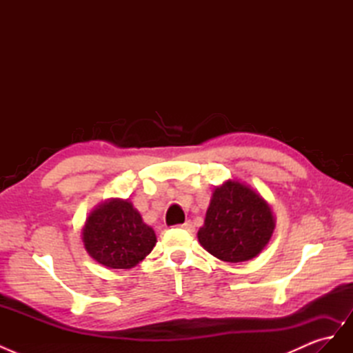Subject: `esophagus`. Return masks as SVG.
Returning <instances> with one entry per match:
<instances>
[{"instance_id":"esophagus-1","label":"esophagus","mask_w":353,"mask_h":353,"mask_svg":"<svg viewBox=\"0 0 353 353\" xmlns=\"http://www.w3.org/2000/svg\"><path fill=\"white\" fill-rule=\"evenodd\" d=\"M179 228H184V230H187V231H193L194 230V227H193V222H191V221H185L184 223H179V225H178Z\"/></svg>"}]
</instances>
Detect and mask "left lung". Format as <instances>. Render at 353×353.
Instances as JSON below:
<instances>
[{
    "mask_svg": "<svg viewBox=\"0 0 353 353\" xmlns=\"http://www.w3.org/2000/svg\"><path fill=\"white\" fill-rule=\"evenodd\" d=\"M274 227L268 203L239 181H227L213 191L205 225L197 237L215 258L237 263L259 254L268 244Z\"/></svg>",
    "mask_w": 353,
    "mask_h": 353,
    "instance_id": "1",
    "label": "left lung"
}]
</instances>
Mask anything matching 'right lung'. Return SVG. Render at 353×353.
<instances>
[{"instance_id": "1", "label": "right lung", "mask_w": 353, "mask_h": 353, "mask_svg": "<svg viewBox=\"0 0 353 353\" xmlns=\"http://www.w3.org/2000/svg\"><path fill=\"white\" fill-rule=\"evenodd\" d=\"M85 249L108 268L128 270L156 244V234L128 200L114 199L95 209L82 230Z\"/></svg>"}]
</instances>
